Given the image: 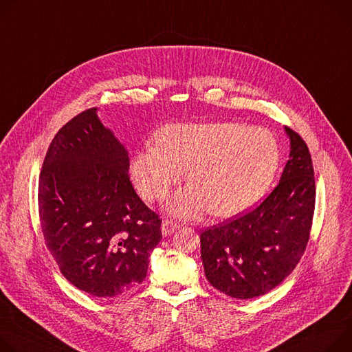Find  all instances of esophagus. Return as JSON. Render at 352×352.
<instances>
[{"mask_svg":"<svg viewBox=\"0 0 352 352\" xmlns=\"http://www.w3.org/2000/svg\"><path fill=\"white\" fill-rule=\"evenodd\" d=\"M178 228H179L178 223L174 221V220H171V219H166V220H163V223H162V232H163L164 236L173 234Z\"/></svg>","mask_w":352,"mask_h":352,"instance_id":"obj_1","label":"esophagus"}]
</instances>
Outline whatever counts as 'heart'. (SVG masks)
Listing matches in <instances>:
<instances>
[{"label":"heart","instance_id":"1","mask_svg":"<svg viewBox=\"0 0 352 352\" xmlns=\"http://www.w3.org/2000/svg\"><path fill=\"white\" fill-rule=\"evenodd\" d=\"M279 160V144L264 127L236 122L174 123L155 133V147L135 154L132 177L146 199L158 201L189 167L194 184L178 192L168 209L185 217L208 209L214 216H233L264 197Z\"/></svg>","mask_w":352,"mask_h":352}]
</instances>
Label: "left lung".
<instances>
[{"label": "left lung", "instance_id": "1", "mask_svg": "<svg viewBox=\"0 0 352 352\" xmlns=\"http://www.w3.org/2000/svg\"><path fill=\"white\" fill-rule=\"evenodd\" d=\"M285 131L291 153L272 192L251 212L201 233L206 279L236 299L272 291L295 270L310 237L316 202L311 157L295 131Z\"/></svg>", "mask_w": 352, "mask_h": 352}]
</instances>
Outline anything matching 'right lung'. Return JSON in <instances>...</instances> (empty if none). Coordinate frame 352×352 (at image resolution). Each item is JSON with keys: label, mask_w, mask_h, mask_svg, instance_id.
Here are the masks:
<instances>
[{"label": "right lung", "mask_w": 352, "mask_h": 352, "mask_svg": "<svg viewBox=\"0 0 352 352\" xmlns=\"http://www.w3.org/2000/svg\"><path fill=\"white\" fill-rule=\"evenodd\" d=\"M129 155L87 109L52 140L39 177V219L60 272L80 291L119 296L147 274L162 219L139 198Z\"/></svg>", "instance_id": "1"}]
</instances>
